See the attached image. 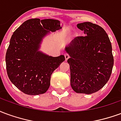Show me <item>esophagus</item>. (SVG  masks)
Returning <instances> with one entry per match:
<instances>
[{"label": "esophagus", "mask_w": 121, "mask_h": 121, "mask_svg": "<svg viewBox=\"0 0 121 121\" xmlns=\"http://www.w3.org/2000/svg\"><path fill=\"white\" fill-rule=\"evenodd\" d=\"M64 56H65V61H67V60H68L69 58V54H65L64 55Z\"/></svg>", "instance_id": "obj_1"}]
</instances>
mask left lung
<instances>
[{
	"mask_svg": "<svg viewBox=\"0 0 121 121\" xmlns=\"http://www.w3.org/2000/svg\"><path fill=\"white\" fill-rule=\"evenodd\" d=\"M77 27L86 36L76 37L65 48L70 58L71 86L77 93L92 94L109 80L113 66L112 47L105 30L90 22Z\"/></svg>",
	"mask_w": 121,
	"mask_h": 121,
	"instance_id": "obj_1",
	"label": "left lung"
}]
</instances>
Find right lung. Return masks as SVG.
Returning <instances> with one entry per match:
<instances>
[{
	"label": "right lung",
	"mask_w": 121,
	"mask_h": 121,
	"mask_svg": "<svg viewBox=\"0 0 121 121\" xmlns=\"http://www.w3.org/2000/svg\"><path fill=\"white\" fill-rule=\"evenodd\" d=\"M61 28L58 20L31 19L13 32L6 54L7 73L24 93L37 95L49 88L51 74L65 61V56L52 57L39 48L45 36Z\"/></svg>",
	"instance_id": "obj_1"
}]
</instances>
